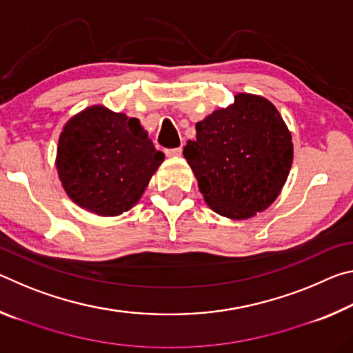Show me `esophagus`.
I'll use <instances>...</instances> for the list:
<instances>
[{"label": "esophagus", "instance_id": "esophagus-1", "mask_svg": "<svg viewBox=\"0 0 353 353\" xmlns=\"http://www.w3.org/2000/svg\"><path fill=\"white\" fill-rule=\"evenodd\" d=\"M165 154L168 157H181L182 155V148H172V149H166Z\"/></svg>", "mask_w": 353, "mask_h": 353}]
</instances>
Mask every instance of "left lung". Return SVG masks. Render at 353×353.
<instances>
[{
    "label": "left lung",
    "instance_id": "obj_1",
    "mask_svg": "<svg viewBox=\"0 0 353 353\" xmlns=\"http://www.w3.org/2000/svg\"><path fill=\"white\" fill-rule=\"evenodd\" d=\"M183 157L214 212L246 219L270 207L292 163L291 134L270 101L240 93L196 124Z\"/></svg>",
    "mask_w": 353,
    "mask_h": 353
}]
</instances>
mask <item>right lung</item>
Listing matches in <instances>:
<instances>
[{
	"instance_id": "add662e5",
	"label": "right lung",
	"mask_w": 353,
	"mask_h": 353,
	"mask_svg": "<svg viewBox=\"0 0 353 353\" xmlns=\"http://www.w3.org/2000/svg\"><path fill=\"white\" fill-rule=\"evenodd\" d=\"M163 160L139 119L93 105L65 124L56 166L77 205L117 216L137 204Z\"/></svg>"
}]
</instances>
